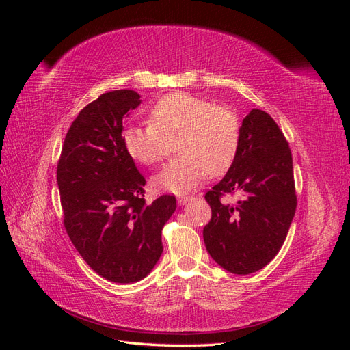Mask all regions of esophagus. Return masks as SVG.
<instances>
[{
  "instance_id": "34e87169",
  "label": "esophagus",
  "mask_w": 350,
  "mask_h": 350,
  "mask_svg": "<svg viewBox=\"0 0 350 350\" xmlns=\"http://www.w3.org/2000/svg\"><path fill=\"white\" fill-rule=\"evenodd\" d=\"M194 197L193 196H178V203L179 204H187L188 203V201H191Z\"/></svg>"
}]
</instances>
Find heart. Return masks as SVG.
<instances>
[{"label": "heart", "mask_w": 350, "mask_h": 350, "mask_svg": "<svg viewBox=\"0 0 350 350\" xmlns=\"http://www.w3.org/2000/svg\"><path fill=\"white\" fill-rule=\"evenodd\" d=\"M150 124L124 131L125 150L144 165L178 154L154 178L167 191H184L207 174L221 175L234 165L241 143V122L234 109L213 105L197 94L176 92L159 99L149 113Z\"/></svg>", "instance_id": "1"}]
</instances>
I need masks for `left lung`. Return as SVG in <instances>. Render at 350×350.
Here are the masks:
<instances>
[{"label":"left lung","instance_id":"left-lung-1","mask_svg":"<svg viewBox=\"0 0 350 350\" xmlns=\"http://www.w3.org/2000/svg\"><path fill=\"white\" fill-rule=\"evenodd\" d=\"M239 192L237 205L221 201ZM211 219L203 229L206 248L220 267L250 274L280 251L296 210L292 153L271 116L252 109L241 125L234 165L204 196Z\"/></svg>","mask_w":350,"mask_h":350}]
</instances>
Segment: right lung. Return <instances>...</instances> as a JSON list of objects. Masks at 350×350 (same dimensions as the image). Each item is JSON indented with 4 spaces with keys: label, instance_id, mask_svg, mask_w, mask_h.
Here are the masks:
<instances>
[{
    "label": "right lung",
    "instance_id": "obj_1",
    "mask_svg": "<svg viewBox=\"0 0 350 350\" xmlns=\"http://www.w3.org/2000/svg\"><path fill=\"white\" fill-rule=\"evenodd\" d=\"M140 105L134 90H113L72 121L57 166L67 234L83 260L115 283L139 282L161 258L162 229L175 196L146 203V179L125 150L122 118Z\"/></svg>",
    "mask_w": 350,
    "mask_h": 350
}]
</instances>
